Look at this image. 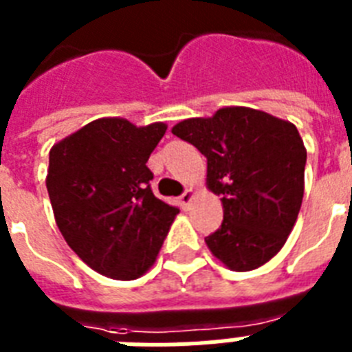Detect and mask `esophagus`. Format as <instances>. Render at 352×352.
<instances>
[{
    "label": "esophagus",
    "instance_id": "obj_1",
    "mask_svg": "<svg viewBox=\"0 0 352 352\" xmlns=\"http://www.w3.org/2000/svg\"><path fill=\"white\" fill-rule=\"evenodd\" d=\"M193 197H195V190H192V188H188L186 192L182 193L181 197H179V204H181L182 208H188V206L192 204Z\"/></svg>",
    "mask_w": 352,
    "mask_h": 352
}]
</instances>
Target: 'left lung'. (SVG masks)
Instances as JSON below:
<instances>
[{"label":"left lung","mask_w":352,"mask_h":352,"mask_svg":"<svg viewBox=\"0 0 352 352\" xmlns=\"http://www.w3.org/2000/svg\"><path fill=\"white\" fill-rule=\"evenodd\" d=\"M171 133L206 157V188L223 223L206 246L226 268L248 272L278 254L305 192L307 149L292 122L243 106L181 120Z\"/></svg>","instance_id":"obj_1"}]
</instances>
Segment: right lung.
Instances as JSON below:
<instances>
[{"label":"right lung","mask_w":352,"mask_h":352,"mask_svg":"<svg viewBox=\"0 0 352 352\" xmlns=\"http://www.w3.org/2000/svg\"><path fill=\"white\" fill-rule=\"evenodd\" d=\"M166 129L164 122L96 118L49 151L45 184L58 228L106 278L131 281L148 272L179 214L155 197L146 166Z\"/></svg>","instance_id":"1"}]
</instances>
